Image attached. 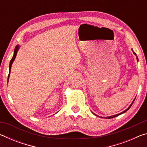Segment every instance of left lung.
Listing matches in <instances>:
<instances>
[{"instance_id": "8db88e82", "label": "left lung", "mask_w": 147, "mask_h": 147, "mask_svg": "<svg viewBox=\"0 0 147 147\" xmlns=\"http://www.w3.org/2000/svg\"><path fill=\"white\" fill-rule=\"evenodd\" d=\"M131 51H132V52H133V53L134 54V55H136V53H135V52H134V51H133V50H132V49H131ZM136 58H137V61H138V60H139V59H138V56H136ZM135 99H136V98H134V100H133V102H131V104H130V106H129V107H128V108L127 109H125V110H124V111H123V112H121V113H118V114H116V115H111V116H109V117H106V119H111V118H114V117H117V116H119V115H121V114H123V113H125V112H126V111H127L128 110V109L130 108V107H131V106H132V104H133V103H134V100H135ZM92 113H93V112H92ZM93 113L94 114V115L97 116V115H96V114H94V113Z\"/></svg>"}]
</instances>
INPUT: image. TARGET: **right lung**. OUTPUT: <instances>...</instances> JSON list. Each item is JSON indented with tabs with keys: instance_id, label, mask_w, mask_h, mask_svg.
Listing matches in <instances>:
<instances>
[{
	"instance_id": "add662e5",
	"label": "right lung",
	"mask_w": 147,
	"mask_h": 147,
	"mask_svg": "<svg viewBox=\"0 0 147 147\" xmlns=\"http://www.w3.org/2000/svg\"><path fill=\"white\" fill-rule=\"evenodd\" d=\"M19 48H20V46H19V45H17V46L16 47V48H15V50H14L13 56V57H12V58H11V59L10 62H9V74H8V80H9V75H10V71H11V65H12V64H13V62L14 61L15 59H16V56H17V52H18Z\"/></svg>"
}]
</instances>
